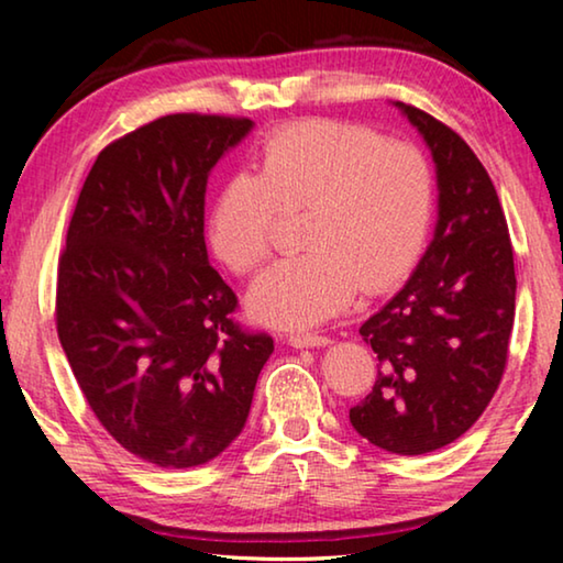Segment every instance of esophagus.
Returning a JSON list of instances; mask_svg holds the SVG:
<instances>
[{
	"mask_svg": "<svg viewBox=\"0 0 563 563\" xmlns=\"http://www.w3.org/2000/svg\"><path fill=\"white\" fill-rule=\"evenodd\" d=\"M288 342L292 347H325L330 345V338L325 335H318V332H295V335L288 338Z\"/></svg>",
	"mask_w": 563,
	"mask_h": 563,
	"instance_id": "obj_1",
	"label": "esophagus"
}]
</instances>
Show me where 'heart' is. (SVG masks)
<instances>
[{"label": "heart", "instance_id": "1", "mask_svg": "<svg viewBox=\"0 0 563 563\" xmlns=\"http://www.w3.org/2000/svg\"><path fill=\"white\" fill-rule=\"evenodd\" d=\"M302 211V253L247 290L268 328H310L338 316L357 288L383 292L412 271L432 218V174L415 146L328 119L298 121L265 141L245 176L218 190L206 235L235 273L268 258L273 213Z\"/></svg>", "mask_w": 563, "mask_h": 563}]
</instances>
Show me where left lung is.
Masks as SVG:
<instances>
[{
	"label": "left lung",
	"instance_id": "left-lung-1",
	"mask_svg": "<svg viewBox=\"0 0 563 563\" xmlns=\"http://www.w3.org/2000/svg\"><path fill=\"white\" fill-rule=\"evenodd\" d=\"M430 148L437 223L395 298L360 328L379 360L377 383L350 422L393 454H427L462 437L507 367L517 275L497 190L462 136L393 101Z\"/></svg>",
	"mask_w": 563,
	"mask_h": 563
}]
</instances>
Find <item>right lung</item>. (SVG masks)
Listing matches in <instances>:
<instances>
[{
    "label": "right lung",
    "instance_id": "1",
    "mask_svg": "<svg viewBox=\"0 0 563 563\" xmlns=\"http://www.w3.org/2000/svg\"><path fill=\"white\" fill-rule=\"evenodd\" d=\"M251 119L170 113L113 141L76 201L56 330L93 415L166 470L216 460L243 432L273 338L235 325L208 263L206 184Z\"/></svg>",
    "mask_w": 563,
    "mask_h": 563
}]
</instances>
